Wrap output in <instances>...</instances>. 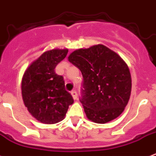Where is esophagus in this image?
<instances>
[{"label": "esophagus", "instance_id": "esophagus-1", "mask_svg": "<svg viewBox=\"0 0 156 156\" xmlns=\"http://www.w3.org/2000/svg\"><path fill=\"white\" fill-rule=\"evenodd\" d=\"M71 95H72V96H73V100H78V93H77L76 90H72V91H71Z\"/></svg>", "mask_w": 156, "mask_h": 156}]
</instances>
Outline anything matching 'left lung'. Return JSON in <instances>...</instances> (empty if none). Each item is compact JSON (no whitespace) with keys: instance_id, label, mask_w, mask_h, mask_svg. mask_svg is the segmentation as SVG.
Returning a JSON list of instances; mask_svg holds the SVG:
<instances>
[{"instance_id":"8db88e82","label":"left lung","mask_w":156,"mask_h":156,"mask_svg":"<svg viewBox=\"0 0 156 156\" xmlns=\"http://www.w3.org/2000/svg\"><path fill=\"white\" fill-rule=\"evenodd\" d=\"M69 61L83 77L81 103L87 118L104 124L118 117L130 97L132 81L128 66L103 44L75 50Z\"/></svg>"}]
</instances>
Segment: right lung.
<instances>
[{
  "label": "right lung",
  "mask_w": 156,
  "mask_h": 156,
  "mask_svg": "<svg viewBox=\"0 0 156 156\" xmlns=\"http://www.w3.org/2000/svg\"><path fill=\"white\" fill-rule=\"evenodd\" d=\"M68 49L44 52L26 69L22 79V95L25 106L37 121L56 124L65 118L73 103L66 90L62 76L55 73L56 65L66 56Z\"/></svg>",
  "instance_id": "obj_1"
}]
</instances>
